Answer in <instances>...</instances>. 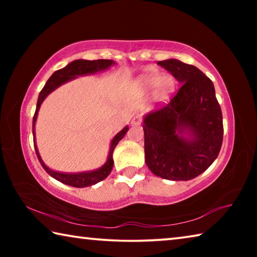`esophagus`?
I'll list each match as a JSON object with an SVG mask.
<instances>
[{
    "label": "esophagus",
    "instance_id": "esophagus-1",
    "mask_svg": "<svg viewBox=\"0 0 257 257\" xmlns=\"http://www.w3.org/2000/svg\"><path fill=\"white\" fill-rule=\"evenodd\" d=\"M139 122H141V120H139L138 116H134V118L132 119V121H130V124H132V125H137V124H139Z\"/></svg>",
    "mask_w": 257,
    "mask_h": 257
}]
</instances>
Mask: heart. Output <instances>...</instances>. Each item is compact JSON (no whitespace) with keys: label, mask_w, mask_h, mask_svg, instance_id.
Returning a JSON list of instances; mask_svg holds the SVG:
<instances>
[{"label":"heart","mask_w":257,"mask_h":257,"mask_svg":"<svg viewBox=\"0 0 257 257\" xmlns=\"http://www.w3.org/2000/svg\"><path fill=\"white\" fill-rule=\"evenodd\" d=\"M136 86L144 94H149L154 90L153 96L155 101L165 102L170 98L176 88V80L170 75L160 76L159 73L152 72L139 77L136 81Z\"/></svg>","instance_id":"1"}]
</instances>
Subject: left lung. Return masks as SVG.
Here are the masks:
<instances>
[{"instance_id":"obj_1","label":"left lung","mask_w":257,"mask_h":257,"mask_svg":"<svg viewBox=\"0 0 257 257\" xmlns=\"http://www.w3.org/2000/svg\"><path fill=\"white\" fill-rule=\"evenodd\" d=\"M181 85L170 103L143 116L145 162L156 177L187 181L219 155L222 112L214 85L198 68L177 59L159 61Z\"/></svg>"}]
</instances>
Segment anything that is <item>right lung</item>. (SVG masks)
I'll list each match as a JSON object with an SVG mask.
<instances>
[{
  "mask_svg": "<svg viewBox=\"0 0 257 257\" xmlns=\"http://www.w3.org/2000/svg\"><path fill=\"white\" fill-rule=\"evenodd\" d=\"M114 64H116V62H114L113 60H103V59L94 60V61L81 60V59L75 60L69 64H67L64 68L53 72V75L49 78V80L46 81L45 86L43 87V89L41 90L40 96H38V99H37L36 111H35V115L33 119V136H34L35 152H36L38 161H40L42 167L44 168V170L49 173L52 178H54L55 180L62 182L64 185L77 187V188H84V187L93 186L95 184H97V182L105 179V178L110 175V172L113 168V158H112L113 151H114L115 146L118 145V143L124 137V135L127 134L129 127L128 125H125L122 130H120V132L112 138L106 161L102 167H99L98 169H95L93 171H84V172H77V173L59 172V171L52 170L51 168L47 167V165L44 163V161L42 160L40 152H38L37 144H36V133H35V125H36L38 111H40L42 103L44 102V99L47 97V95H50L53 90H55L61 85L66 84V82L70 80L76 79L78 77L94 75V73L99 72V71H105L107 69H110V67L114 66Z\"/></svg>",
  "mask_w": 257,
  "mask_h": 257,
  "instance_id": "1",
  "label": "right lung"
}]
</instances>
